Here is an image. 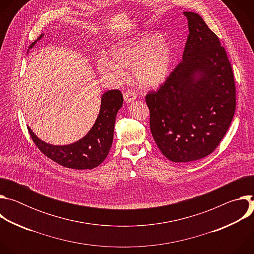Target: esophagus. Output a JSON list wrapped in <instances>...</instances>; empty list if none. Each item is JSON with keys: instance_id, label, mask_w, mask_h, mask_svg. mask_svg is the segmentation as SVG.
<instances>
[{"instance_id": "obj_1", "label": "esophagus", "mask_w": 254, "mask_h": 254, "mask_svg": "<svg viewBox=\"0 0 254 254\" xmlns=\"http://www.w3.org/2000/svg\"><path fill=\"white\" fill-rule=\"evenodd\" d=\"M124 98H125V101H126L127 103H128V102L133 101V100L136 98V94H135V92H134L133 90L127 89V90L125 92V94H124Z\"/></svg>"}]
</instances>
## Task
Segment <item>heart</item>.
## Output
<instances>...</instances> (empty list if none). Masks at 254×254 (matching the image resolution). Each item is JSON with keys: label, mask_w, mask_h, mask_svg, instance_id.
<instances>
[{"label": "heart", "mask_w": 254, "mask_h": 254, "mask_svg": "<svg viewBox=\"0 0 254 254\" xmlns=\"http://www.w3.org/2000/svg\"><path fill=\"white\" fill-rule=\"evenodd\" d=\"M111 55L113 60L103 54L97 60V69L102 75L119 81L126 75V69L132 68L135 80L144 88L164 83L173 62L171 47L160 34L153 32L116 45Z\"/></svg>", "instance_id": "obj_1"}]
</instances>
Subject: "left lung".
Instances as JSON below:
<instances>
[{
  "instance_id": "1",
  "label": "left lung",
  "mask_w": 254,
  "mask_h": 254,
  "mask_svg": "<svg viewBox=\"0 0 254 254\" xmlns=\"http://www.w3.org/2000/svg\"><path fill=\"white\" fill-rule=\"evenodd\" d=\"M189 36L183 60L146 101L163 155L176 163L200 160L220 143L232 122L236 89L219 38L196 13L184 12Z\"/></svg>"
}]
</instances>
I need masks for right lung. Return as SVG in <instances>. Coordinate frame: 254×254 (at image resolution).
Returning a JSON list of instances; mask_svg holds the SVG:
<instances>
[{
  "label": "right lung",
  "instance_id": "1",
  "mask_svg": "<svg viewBox=\"0 0 254 254\" xmlns=\"http://www.w3.org/2000/svg\"><path fill=\"white\" fill-rule=\"evenodd\" d=\"M36 42L32 43L29 48H32ZM123 103L124 97L119 89L104 92L98 117L91 129L78 141L66 146H53L38 138L30 127L28 130L36 147L47 158L66 168L90 170L99 166L111 150L117 114Z\"/></svg>",
  "mask_w": 254,
  "mask_h": 254
}]
</instances>
